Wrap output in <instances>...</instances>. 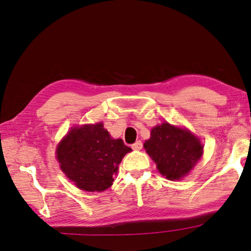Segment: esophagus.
Masks as SVG:
<instances>
[{
	"mask_svg": "<svg viewBox=\"0 0 251 251\" xmlns=\"http://www.w3.org/2000/svg\"><path fill=\"white\" fill-rule=\"evenodd\" d=\"M131 148H133L134 150H140L141 148H143V143H141L140 140H138V141H136L135 144H133L131 145Z\"/></svg>",
	"mask_w": 251,
	"mask_h": 251,
	"instance_id": "esophagus-1",
	"label": "esophagus"
}]
</instances>
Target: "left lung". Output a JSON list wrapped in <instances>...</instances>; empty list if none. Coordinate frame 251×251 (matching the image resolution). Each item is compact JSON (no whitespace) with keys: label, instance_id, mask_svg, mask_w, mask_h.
<instances>
[{"label":"left lung","instance_id":"left-lung-1","mask_svg":"<svg viewBox=\"0 0 251 251\" xmlns=\"http://www.w3.org/2000/svg\"><path fill=\"white\" fill-rule=\"evenodd\" d=\"M144 147L157 163L158 170L169 180H179L188 175L203 153L195 136L169 123L153 127Z\"/></svg>","mask_w":251,"mask_h":251}]
</instances>
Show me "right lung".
Returning a JSON list of instances; mask_svg holds the SVG:
<instances>
[{"label":"right lung","instance_id":"add662e5","mask_svg":"<svg viewBox=\"0 0 251 251\" xmlns=\"http://www.w3.org/2000/svg\"><path fill=\"white\" fill-rule=\"evenodd\" d=\"M131 149L122 139L111 138L102 123L75 127L57 148V159L68 179L79 189L95 192L113 184L123 157Z\"/></svg>","mask_w":251,"mask_h":251}]
</instances>
